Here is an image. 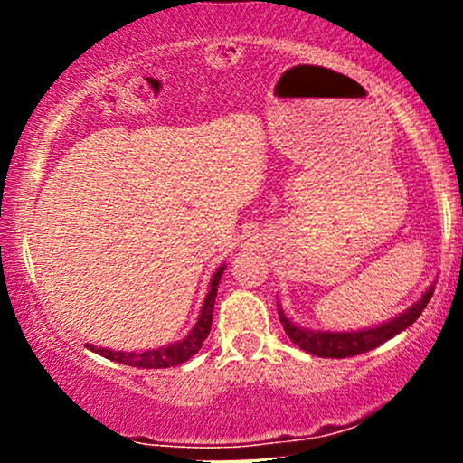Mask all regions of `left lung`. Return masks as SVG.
<instances>
[{"mask_svg":"<svg viewBox=\"0 0 463 463\" xmlns=\"http://www.w3.org/2000/svg\"><path fill=\"white\" fill-rule=\"evenodd\" d=\"M435 291V280L424 289V294L420 296V300L413 302L409 309L398 313L396 317L387 320L383 324H376L370 328H359V331H313V328H302L298 324H294L289 317L285 316L283 307L279 305V317L283 324L285 333L289 335L291 342L296 346L305 350V353L316 354V357L324 359H346L354 357V354L368 353V350L381 346L387 339H392L394 335L402 333L405 328L411 326L418 320L420 313L427 309L429 300H431Z\"/></svg>","mask_w":463,"mask_h":463,"instance_id":"left-lung-1","label":"left lung"}]
</instances>
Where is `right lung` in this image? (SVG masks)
<instances>
[{"label":"right lung","mask_w":463,"mask_h":463,"mask_svg":"<svg viewBox=\"0 0 463 463\" xmlns=\"http://www.w3.org/2000/svg\"><path fill=\"white\" fill-rule=\"evenodd\" d=\"M226 265H220L215 269V274L211 276L209 283V294H206L204 302H202V309L198 316V322L194 324V328L184 335L178 342L167 344V346L152 348V350H141V353H126V350H110V348H98L93 344H84L93 353L102 354V357L117 361V364L132 365V368H147V370H158V368H172V365H180L184 361H189L195 353L202 348L204 339L211 333V322H213V305L217 298V287H220L222 274H224Z\"/></svg>","instance_id":"obj_1"}]
</instances>
